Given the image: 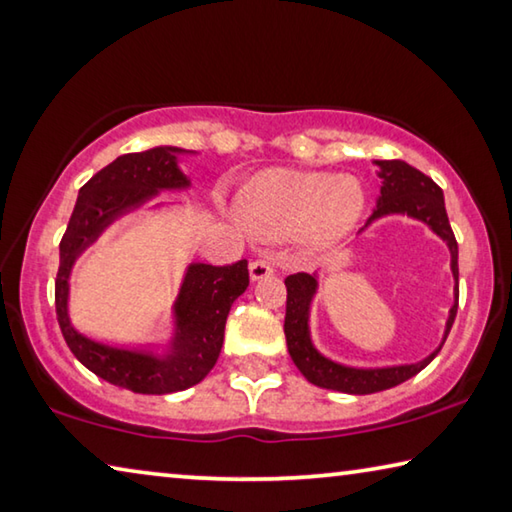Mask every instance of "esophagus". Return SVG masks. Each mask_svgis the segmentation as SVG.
Listing matches in <instances>:
<instances>
[{
	"mask_svg": "<svg viewBox=\"0 0 512 512\" xmlns=\"http://www.w3.org/2000/svg\"><path fill=\"white\" fill-rule=\"evenodd\" d=\"M248 273H250V280L259 282V280H264V278H271L273 266L266 262V259H255V262H250Z\"/></svg>",
	"mask_w": 512,
	"mask_h": 512,
	"instance_id": "34e87169",
	"label": "esophagus"
}]
</instances>
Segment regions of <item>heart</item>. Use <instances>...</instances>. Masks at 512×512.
Returning <instances> with one entry per match:
<instances>
[{
    "instance_id": "obj_1",
    "label": "heart",
    "mask_w": 512,
    "mask_h": 512,
    "mask_svg": "<svg viewBox=\"0 0 512 512\" xmlns=\"http://www.w3.org/2000/svg\"><path fill=\"white\" fill-rule=\"evenodd\" d=\"M234 207L255 237H294L300 253L323 257L351 237L367 209V196L351 175L264 168L243 182Z\"/></svg>"
}]
</instances>
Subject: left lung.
<instances>
[{
    "instance_id": "1",
    "label": "left lung",
    "mask_w": 512,
    "mask_h": 512,
    "mask_svg": "<svg viewBox=\"0 0 512 512\" xmlns=\"http://www.w3.org/2000/svg\"><path fill=\"white\" fill-rule=\"evenodd\" d=\"M376 175L380 177V193L376 198L373 214L362 227L360 234L371 227L373 223L383 221L389 216H405L412 221L424 223L428 230L437 234L449 248L451 255V275H453V305L446 316L444 335L440 346L426 358L410 364H387V367H353V364H342L337 360L323 355L312 342V303L319 294L321 275L316 273H296L285 280L287 285V314H285V337L287 351L298 371L310 380L316 387L335 389L344 394H373L383 392V389L396 387L417 376L421 369H426L433 358L440 353V348L446 342V335L453 326L458 312V243L453 237L444 207V193L431 177L412 168L401 159L383 161L373 159Z\"/></svg>"
}]
</instances>
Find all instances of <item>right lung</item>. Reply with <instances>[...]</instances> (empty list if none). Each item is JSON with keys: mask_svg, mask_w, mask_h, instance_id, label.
I'll use <instances>...</instances> for the list:
<instances>
[{"mask_svg": "<svg viewBox=\"0 0 512 512\" xmlns=\"http://www.w3.org/2000/svg\"><path fill=\"white\" fill-rule=\"evenodd\" d=\"M196 150L157 145L123 154L79 189L68 230L63 234L56 273V319L66 344L88 371L136 394H173L198 385L221 355L230 307L248 287V262L212 266L191 262L170 307V335L157 346L109 344L84 335L70 319V275L77 259L109 227L139 212L164 191H189L191 180L180 161ZM157 202L152 209H164Z\"/></svg>", "mask_w": 512, "mask_h": 512, "instance_id": "1", "label": "right lung"}]
</instances>
